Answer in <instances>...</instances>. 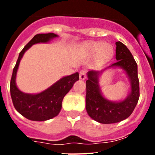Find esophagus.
Instances as JSON below:
<instances>
[{"label": "esophagus", "mask_w": 155, "mask_h": 155, "mask_svg": "<svg viewBox=\"0 0 155 155\" xmlns=\"http://www.w3.org/2000/svg\"><path fill=\"white\" fill-rule=\"evenodd\" d=\"M79 78H80V79H81V80H84L86 78V71H84V70H81V71H80V73H79Z\"/></svg>", "instance_id": "obj_1"}]
</instances>
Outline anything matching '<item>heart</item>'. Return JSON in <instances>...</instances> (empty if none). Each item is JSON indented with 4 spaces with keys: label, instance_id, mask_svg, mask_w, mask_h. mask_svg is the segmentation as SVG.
I'll list each match as a JSON object with an SVG mask.
<instances>
[{
    "label": "heart",
    "instance_id": "b5f03b06",
    "mask_svg": "<svg viewBox=\"0 0 155 155\" xmlns=\"http://www.w3.org/2000/svg\"><path fill=\"white\" fill-rule=\"evenodd\" d=\"M84 50L87 56L96 55L94 61L97 65L106 63L113 54V46L103 42H90L84 46Z\"/></svg>",
    "mask_w": 155,
    "mask_h": 155
}]
</instances>
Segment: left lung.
I'll use <instances>...</instances> for the list:
<instances>
[{"label":"left lung","instance_id":"8db88e82","mask_svg":"<svg viewBox=\"0 0 155 155\" xmlns=\"http://www.w3.org/2000/svg\"><path fill=\"white\" fill-rule=\"evenodd\" d=\"M116 62L101 71H90L87 72L86 81V110L91 118L100 124H115L126 120L132 114L140 97L139 79L137 64L128 48L121 42H116ZM124 69L128 76L131 85L129 95L121 102L109 101L100 91L98 77L105 69L110 67Z\"/></svg>","mask_w":155,"mask_h":155}]
</instances>
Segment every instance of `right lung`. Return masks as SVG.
I'll list each match as a JSON object with an SVG mask.
<instances>
[{
    "instance_id": "obj_1",
    "label": "right lung",
    "mask_w": 155,
    "mask_h": 155,
    "mask_svg": "<svg viewBox=\"0 0 155 155\" xmlns=\"http://www.w3.org/2000/svg\"><path fill=\"white\" fill-rule=\"evenodd\" d=\"M56 37L57 35L54 33L35 35L20 52L13 69L10 83L12 102L20 114L32 121H45L57 116L61 112L64 97L71 89L75 82L79 80V74L76 72L62 78L42 92L34 94L22 92L16 86V74L25 52L35 43L47 42Z\"/></svg>"
}]
</instances>
